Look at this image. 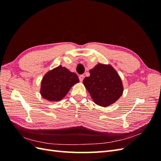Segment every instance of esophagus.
<instances>
[{
    "label": "esophagus",
    "mask_w": 161,
    "mask_h": 161,
    "mask_svg": "<svg viewBox=\"0 0 161 161\" xmlns=\"http://www.w3.org/2000/svg\"><path fill=\"white\" fill-rule=\"evenodd\" d=\"M84 78H85V76L83 75H80L79 76V80H80V81L82 82V80H83V79H84Z\"/></svg>",
    "instance_id": "obj_1"
}]
</instances>
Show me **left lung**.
Here are the masks:
<instances>
[{
	"label": "left lung",
	"mask_w": 161,
	"mask_h": 161,
	"mask_svg": "<svg viewBox=\"0 0 161 161\" xmlns=\"http://www.w3.org/2000/svg\"><path fill=\"white\" fill-rule=\"evenodd\" d=\"M89 72L90 76L85 78L83 84L95 103L105 108L122 95V81L113 66L99 63Z\"/></svg>",
	"instance_id": "1"
}]
</instances>
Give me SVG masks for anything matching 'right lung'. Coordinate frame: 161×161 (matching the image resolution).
I'll return each instance as SVG.
<instances>
[{"label": "right lung", "instance_id": "right-lung-1", "mask_svg": "<svg viewBox=\"0 0 161 161\" xmlns=\"http://www.w3.org/2000/svg\"><path fill=\"white\" fill-rule=\"evenodd\" d=\"M79 82L78 76L61 65L48 71L41 82L40 94L49 101H59L69 92L71 87Z\"/></svg>", "mask_w": 161, "mask_h": 161}]
</instances>
